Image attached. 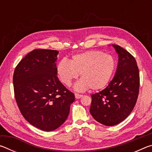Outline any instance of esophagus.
Masks as SVG:
<instances>
[{"label":"esophagus","instance_id":"esophagus-1","mask_svg":"<svg viewBox=\"0 0 152 152\" xmlns=\"http://www.w3.org/2000/svg\"><path fill=\"white\" fill-rule=\"evenodd\" d=\"M82 96H83V95H82V94H75V98L76 99H80L81 97H82Z\"/></svg>","mask_w":152,"mask_h":152}]
</instances>
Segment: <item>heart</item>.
Listing matches in <instances>:
<instances>
[{"mask_svg":"<svg viewBox=\"0 0 152 152\" xmlns=\"http://www.w3.org/2000/svg\"><path fill=\"white\" fill-rule=\"evenodd\" d=\"M115 69L116 60L113 56L93 50L74 55L70 61L62 59L57 66V73L66 86H70L80 74L82 80L74 86V88L84 91L90 88L97 91L107 86Z\"/></svg>","mask_w":152,"mask_h":152,"instance_id":"heart-1","label":"heart"}]
</instances>
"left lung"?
<instances>
[{"instance_id":"left-lung-1","label":"left lung","mask_w":152,"mask_h":152,"mask_svg":"<svg viewBox=\"0 0 152 152\" xmlns=\"http://www.w3.org/2000/svg\"><path fill=\"white\" fill-rule=\"evenodd\" d=\"M113 47L119 56L116 73L106 88L91 95L90 108L92 117L107 126L119 124L129 115L137 102L140 88L135 58L119 45Z\"/></svg>"}]
</instances>
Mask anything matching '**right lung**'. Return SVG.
<instances>
[{"instance_id": "right-lung-1", "label": "right lung", "mask_w": 152, "mask_h": 152, "mask_svg": "<svg viewBox=\"0 0 152 152\" xmlns=\"http://www.w3.org/2000/svg\"><path fill=\"white\" fill-rule=\"evenodd\" d=\"M57 50H33L20 60L13 74L15 96L30 124L45 132L66 121L75 100L57 76Z\"/></svg>"}]
</instances>
